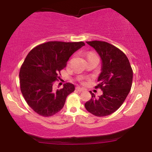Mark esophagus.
Wrapping results in <instances>:
<instances>
[{
	"label": "esophagus",
	"instance_id": "1",
	"mask_svg": "<svg viewBox=\"0 0 152 152\" xmlns=\"http://www.w3.org/2000/svg\"><path fill=\"white\" fill-rule=\"evenodd\" d=\"M76 89L78 91H79V92H81V91H83V88H81V87H76Z\"/></svg>",
	"mask_w": 152,
	"mask_h": 152
}]
</instances>
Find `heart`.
<instances>
[{"mask_svg": "<svg viewBox=\"0 0 152 152\" xmlns=\"http://www.w3.org/2000/svg\"><path fill=\"white\" fill-rule=\"evenodd\" d=\"M94 54H92V53H89V54H88V57H89V56H94ZM81 79H82V78H81Z\"/></svg>", "mask_w": 152, "mask_h": 152, "instance_id": "1", "label": "heart"}]
</instances>
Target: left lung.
Returning a JSON list of instances; mask_svg holds the SVG:
<instances>
[{"instance_id":"8db88e82","label":"left lung","mask_w":152,"mask_h":152,"mask_svg":"<svg viewBox=\"0 0 152 152\" xmlns=\"http://www.w3.org/2000/svg\"><path fill=\"white\" fill-rule=\"evenodd\" d=\"M102 59V72L96 88L103 91L98 98L92 97L85 108L96 116H106L117 110L129 93L133 80V71L126 56L116 46L105 41H87Z\"/></svg>"}]
</instances>
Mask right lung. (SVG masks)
I'll use <instances>...</instances> for the list:
<instances>
[{"mask_svg": "<svg viewBox=\"0 0 152 152\" xmlns=\"http://www.w3.org/2000/svg\"><path fill=\"white\" fill-rule=\"evenodd\" d=\"M83 42L49 41L29 52L19 73L21 93L28 106L43 116H50L62 109L66 97L74 91V84L67 83L54 91V81L74 52Z\"/></svg>", "mask_w": 152, "mask_h": 152, "instance_id": "1", "label": "right lung"}]
</instances>
